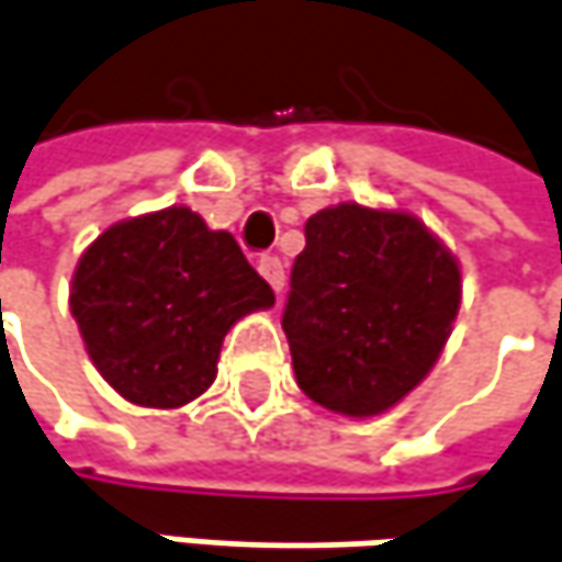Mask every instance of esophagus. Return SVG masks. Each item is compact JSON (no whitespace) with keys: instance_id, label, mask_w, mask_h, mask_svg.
<instances>
[{"instance_id":"34e87169","label":"esophagus","mask_w":562,"mask_h":562,"mask_svg":"<svg viewBox=\"0 0 562 562\" xmlns=\"http://www.w3.org/2000/svg\"><path fill=\"white\" fill-rule=\"evenodd\" d=\"M259 274H262L268 284H271V291H274V294H281V291H284V266H281V259H278V256H262V259H259Z\"/></svg>"}]
</instances>
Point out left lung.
Here are the masks:
<instances>
[{
  "label": "left lung",
  "mask_w": 562,
  "mask_h": 562,
  "mask_svg": "<svg viewBox=\"0 0 562 562\" xmlns=\"http://www.w3.org/2000/svg\"><path fill=\"white\" fill-rule=\"evenodd\" d=\"M281 325L296 385L328 411L373 417L430 373L462 300L449 249L405 211L313 214Z\"/></svg>",
  "instance_id": "obj_1"
}]
</instances>
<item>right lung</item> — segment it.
<instances>
[{"mask_svg": "<svg viewBox=\"0 0 562 562\" xmlns=\"http://www.w3.org/2000/svg\"><path fill=\"white\" fill-rule=\"evenodd\" d=\"M71 316L103 379L142 407H180L217 373L224 335L274 291L227 231L164 209L103 231L71 281Z\"/></svg>", "mask_w": 562, "mask_h": 562, "instance_id": "add662e5", "label": "right lung"}]
</instances>
